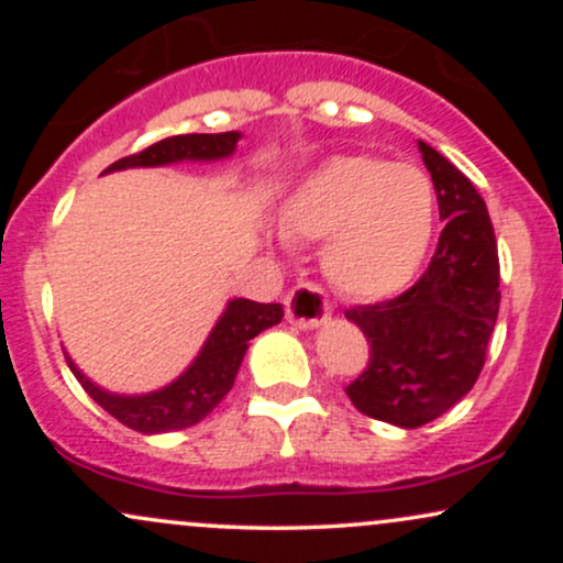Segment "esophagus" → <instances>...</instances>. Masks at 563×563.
I'll return each mask as SVG.
<instances>
[{
  "mask_svg": "<svg viewBox=\"0 0 563 563\" xmlns=\"http://www.w3.org/2000/svg\"><path fill=\"white\" fill-rule=\"evenodd\" d=\"M333 301L318 283H299L286 296V318L296 328H318L331 318Z\"/></svg>",
  "mask_w": 563,
  "mask_h": 563,
  "instance_id": "1",
  "label": "esophagus"
}]
</instances>
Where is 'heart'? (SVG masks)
I'll return each instance as SVG.
<instances>
[{
	"mask_svg": "<svg viewBox=\"0 0 563 563\" xmlns=\"http://www.w3.org/2000/svg\"><path fill=\"white\" fill-rule=\"evenodd\" d=\"M434 219L429 174L373 156L328 158L283 206V232L294 241H325V275L360 299L407 286L429 249Z\"/></svg>",
	"mask_w": 563,
	"mask_h": 563,
	"instance_id": "heart-1",
	"label": "heart"
}]
</instances>
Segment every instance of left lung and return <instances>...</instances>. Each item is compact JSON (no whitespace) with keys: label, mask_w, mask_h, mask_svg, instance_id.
<instances>
[{"label":"left lung","mask_w":563,"mask_h":563,"mask_svg":"<svg viewBox=\"0 0 563 563\" xmlns=\"http://www.w3.org/2000/svg\"><path fill=\"white\" fill-rule=\"evenodd\" d=\"M444 230L429 267L399 296L357 303L346 318L371 344L346 386L365 416L405 429L448 412L479 378L500 309V260L484 198L461 169L418 140Z\"/></svg>","instance_id":"1"}]
</instances>
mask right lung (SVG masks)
<instances>
[{"label": "right lung", "mask_w": 563, "mask_h": 563, "mask_svg": "<svg viewBox=\"0 0 563 563\" xmlns=\"http://www.w3.org/2000/svg\"><path fill=\"white\" fill-rule=\"evenodd\" d=\"M241 134H174L161 142H153L145 151L115 161L106 172L126 169V166H164L172 161H214L235 151ZM283 320L280 303H260L251 299H235L228 303V312L217 322L206 346L200 349L187 371L166 389L142 394V397H119L97 389L89 378H84L79 367L68 360V367L79 378L84 391L95 399L106 412H111L119 423L142 434H158V431H177L203 421L214 407L228 397L243 363L249 341L264 328L277 325Z\"/></svg>", "instance_id": "1"}]
</instances>
